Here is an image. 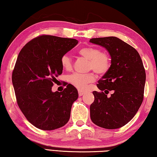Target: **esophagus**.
Returning a JSON list of instances; mask_svg holds the SVG:
<instances>
[{
	"mask_svg": "<svg viewBox=\"0 0 157 157\" xmlns=\"http://www.w3.org/2000/svg\"><path fill=\"white\" fill-rule=\"evenodd\" d=\"M85 94V92L81 91V90H78V94H79V96H82V95H83Z\"/></svg>",
	"mask_w": 157,
	"mask_h": 157,
	"instance_id": "esophagus-1",
	"label": "esophagus"
}]
</instances>
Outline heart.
Segmentation results:
<instances>
[{"label": "heart", "mask_w": 157, "mask_h": 157, "mask_svg": "<svg viewBox=\"0 0 157 157\" xmlns=\"http://www.w3.org/2000/svg\"><path fill=\"white\" fill-rule=\"evenodd\" d=\"M78 53L84 59L89 60V70H93L98 75H102L107 72L110 67V57L108 53L100 51L97 48L84 47L78 50ZM61 64L66 70L72 68V60L68 55H63L61 57ZM68 81L76 88L84 90L87 85L95 80L93 73L82 74L75 73L68 76Z\"/></svg>", "instance_id": "heart-1"}]
</instances>
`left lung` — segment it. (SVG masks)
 I'll use <instances>...</instances> for the list:
<instances>
[{
  "mask_svg": "<svg viewBox=\"0 0 157 157\" xmlns=\"http://www.w3.org/2000/svg\"><path fill=\"white\" fill-rule=\"evenodd\" d=\"M89 42L105 48L111 57L110 67L97 84L104 92H93L91 119L103 128H120L134 118L142 104L146 75L141 58L136 49L118 37L94 38ZM111 90L114 93L107 97Z\"/></svg>",
  "mask_w": 157,
  "mask_h": 157,
  "instance_id": "8db88e82",
  "label": "left lung"
}]
</instances>
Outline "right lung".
I'll use <instances>...</instances> for the list:
<instances>
[{
    "mask_svg": "<svg viewBox=\"0 0 157 157\" xmlns=\"http://www.w3.org/2000/svg\"><path fill=\"white\" fill-rule=\"evenodd\" d=\"M75 39L42 35L21 50L12 73L17 103L27 120L36 128L53 130L68 123L78 90L68 84L62 92H52L55 77L62 73L61 57L73 48Z\"/></svg>",
    "mask_w": 157,
    "mask_h": 157,
    "instance_id": "right-lung-1",
    "label": "right lung"
}]
</instances>
